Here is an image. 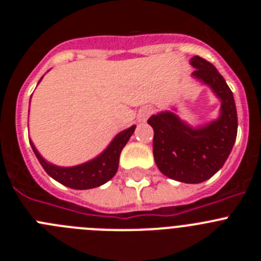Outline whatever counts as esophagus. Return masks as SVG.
<instances>
[{
	"label": "esophagus",
	"instance_id": "esophagus-1",
	"mask_svg": "<svg viewBox=\"0 0 261 261\" xmlns=\"http://www.w3.org/2000/svg\"><path fill=\"white\" fill-rule=\"evenodd\" d=\"M151 114H153V108H151V107H144L141 111H140V112H138V119L142 120V121H145V120L150 116Z\"/></svg>",
	"mask_w": 261,
	"mask_h": 261
}]
</instances>
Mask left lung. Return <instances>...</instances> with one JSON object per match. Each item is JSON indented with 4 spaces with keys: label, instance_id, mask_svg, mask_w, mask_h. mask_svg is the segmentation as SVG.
I'll return each mask as SVG.
<instances>
[{
    "label": "left lung",
    "instance_id": "8db88e82",
    "mask_svg": "<svg viewBox=\"0 0 261 261\" xmlns=\"http://www.w3.org/2000/svg\"><path fill=\"white\" fill-rule=\"evenodd\" d=\"M191 65L196 69L193 77L221 99L220 117L192 128L166 111L153 115L147 123L154 129L153 154L159 171L174 180L196 184L208 180L225 165L237 138L238 116L231 90L213 64L195 56Z\"/></svg>",
    "mask_w": 261,
    "mask_h": 261
}]
</instances>
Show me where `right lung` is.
<instances>
[{
  "label": "right lung",
  "mask_w": 261,
  "mask_h": 261,
  "mask_svg": "<svg viewBox=\"0 0 261 261\" xmlns=\"http://www.w3.org/2000/svg\"><path fill=\"white\" fill-rule=\"evenodd\" d=\"M135 129L136 125H133L123 132H120L100 155L91 159L89 162L73 166V167H60V166H55L47 162L39 154L31 141L30 144H31L32 150L35 153L38 161L50 177L69 188H73V190H90V188H95V187L107 183L110 179L114 177L119 168L120 153L126 145L130 136L133 135Z\"/></svg>",
  "instance_id": "right-lung-1"
}]
</instances>
